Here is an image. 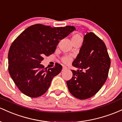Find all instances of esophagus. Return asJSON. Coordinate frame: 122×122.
I'll use <instances>...</instances> for the list:
<instances>
[{
    "label": "esophagus",
    "mask_w": 122,
    "mask_h": 122,
    "mask_svg": "<svg viewBox=\"0 0 122 122\" xmlns=\"http://www.w3.org/2000/svg\"><path fill=\"white\" fill-rule=\"evenodd\" d=\"M66 69H67V67L66 66H63V70H66Z\"/></svg>",
    "instance_id": "34e87169"
}]
</instances>
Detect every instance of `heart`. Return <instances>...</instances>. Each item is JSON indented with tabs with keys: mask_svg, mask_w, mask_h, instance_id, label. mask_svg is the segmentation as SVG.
Segmentation results:
<instances>
[{
	"mask_svg": "<svg viewBox=\"0 0 122 122\" xmlns=\"http://www.w3.org/2000/svg\"><path fill=\"white\" fill-rule=\"evenodd\" d=\"M77 39H82L81 36L79 35V34L76 33L72 36V37H71L72 41L76 40H77ZM70 61H71L70 57L69 56H66L63 57L62 58H61V61H62L64 63H66V64L68 63Z\"/></svg>",
	"mask_w": 122,
	"mask_h": 122,
	"instance_id": "heart-1",
	"label": "heart"
}]
</instances>
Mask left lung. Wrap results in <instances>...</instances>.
<instances>
[{
    "instance_id": "1",
    "label": "left lung",
    "mask_w": 122,
    "mask_h": 122,
    "mask_svg": "<svg viewBox=\"0 0 122 122\" xmlns=\"http://www.w3.org/2000/svg\"><path fill=\"white\" fill-rule=\"evenodd\" d=\"M72 77L66 82L68 91L75 97L85 100L93 96L107 79L111 60L102 40L92 32L83 37L82 46L72 63Z\"/></svg>"
}]
</instances>
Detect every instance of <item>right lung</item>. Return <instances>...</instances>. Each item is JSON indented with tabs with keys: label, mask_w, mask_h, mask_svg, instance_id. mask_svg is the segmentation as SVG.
I'll return each instance as SVG.
<instances>
[{
	"label": "right lung",
	"mask_w": 122,
	"mask_h": 122,
	"mask_svg": "<svg viewBox=\"0 0 122 122\" xmlns=\"http://www.w3.org/2000/svg\"><path fill=\"white\" fill-rule=\"evenodd\" d=\"M76 30L72 26L52 27L35 24L26 29L12 43L8 54L9 71L20 91L30 97L47 91L52 80L62 69L56 63L46 69L41 62L44 56L55 51L60 40Z\"/></svg>",
	"instance_id": "add662e5"
}]
</instances>
